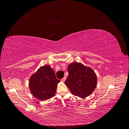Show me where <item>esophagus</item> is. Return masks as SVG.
<instances>
[{"label": "esophagus", "mask_w": 129, "mask_h": 129, "mask_svg": "<svg viewBox=\"0 0 129 129\" xmlns=\"http://www.w3.org/2000/svg\"><path fill=\"white\" fill-rule=\"evenodd\" d=\"M66 80V77L64 76V77L63 78V79H62L61 80V81L62 82H64Z\"/></svg>", "instance_id": "1"}]
</instances>
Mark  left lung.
<instances>
[{"label":"left lung","instance_id":"obj_1","mask_svg":"<svg viewBox=\"0 0 129 129\" xmlns=\"http://www.w3.org/2000/svg\"><path fill=\"white\" fill-rule=\"evenodd\" d=\"M69 75L65 81L73 95L81 98L90 95L97 84V76L93 70L83 64L73 62L68 67Z\"/></svg>","mask_w":129,"mask_h":129}]
</instances>
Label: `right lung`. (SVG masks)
Returning <instances> with one entry per match:
<instances>
[{"label": "right lung", "instance_id": "add662e5", "mask_svg": "<svg viewBox=\"0 0 129 129\" xmlns=\"http://www.w3.org/2000/svg\"><path fill=\"white\" fill-rule=\"evenodd\" d=\"M60 82L50 66L45 65L30 77L29 87L35 97L40 100H46L55 95L57 84Z\"/></svg>", "mask_w": 129, "mask_h": 129}]
</instances>
